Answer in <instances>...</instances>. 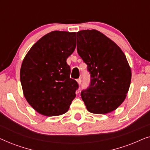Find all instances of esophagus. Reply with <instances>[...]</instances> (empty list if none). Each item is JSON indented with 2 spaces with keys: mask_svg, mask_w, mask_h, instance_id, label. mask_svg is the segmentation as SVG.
<instances>
[{
  "mask_svg": "<svg viewBox=\"0 0 150 150\" xmlns=\"http://www.w3.org/2000/svg\"><path fill=\"white\" fill-rule=\"evenodd\" d=\"M77 83H78V84H79V85H81V79H78L77 80Z\"/></svg>",
  "mask_w": 150,
  "mask_h": 150,
  "instance_id": "obj_1",
  "label": "esophagus"
}]
</instances>
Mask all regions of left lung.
<instances>
[{"label":"left lung","mask_w":150,"mask_h":150,"mask_svg":"<svg viewBox=\"0 0 150 150\" xmlns=\"http://www.w3.org/2000/svg\"><path fill=\"white\" fill-rule=\"evenodd\" d=\"M77 52L91 74L89 88L81 92L87 110L106 114L117 109L126 98L132 72L120 47L97 30L76 33Z\"/></svg>","instance_id":"obj_1"}]
</instances>
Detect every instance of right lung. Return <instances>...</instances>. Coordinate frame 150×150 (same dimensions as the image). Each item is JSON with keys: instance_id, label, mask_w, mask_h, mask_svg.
Segmentation results:
<instances>
[{"instance_id": "obj_1", "label": "right lung", "mask_w": 150, "mask_h": 150, "mask_svg": "<svg viewBox=\"0 0 150 150\" xmlns=\"http://www.w3.org/2000/svg\"><path fill=\"white\" fill-rule=\"evenodd\" d=\"M75 33L55 30L40 39L26 54L20 81L28 103L45 116L68 110L79 85L66 60L76 48Z\"/></svg>"}]
</instances>
